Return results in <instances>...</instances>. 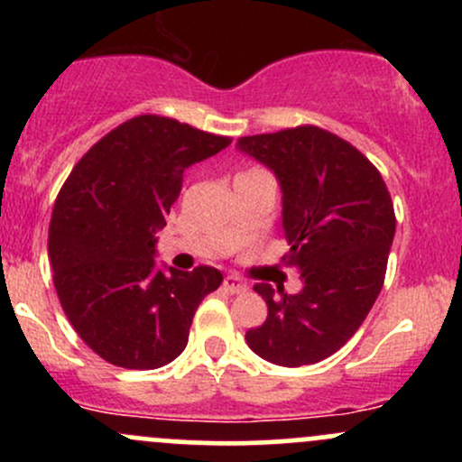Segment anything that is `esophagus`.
Masks as SVG:
<instances>
[{"mask_svg": "<svg viewBox=\"0 0 462 462\" xmlns=\"http://www.w3.org/2000/svg\"><path fill=\"white\" fill-rule=\"evenodd\" d=\"M224 289L227 293H243V291H247V284L241 278H236V275H226Z\"/></svg>", "mask_w": 462, "mask_h": 462, "instance_id": "34e87169", "label": "esophagus"}]
</instances>
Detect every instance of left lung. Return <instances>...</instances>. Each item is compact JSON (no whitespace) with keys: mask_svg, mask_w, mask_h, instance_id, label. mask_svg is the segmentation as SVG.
Segmentation results:
<instances>
[{"mask_svg":"<svg viewBox=\"0 0 462 462\" xmlns=\"http://www.w3.org/2000/svg\"><path fill=\"white\" fill-rule=\"evenodd\" d=\"M241 152L267 164L282 187L286 267H298L300 293L254 286L267 319L245 334L254 354L301 367L341 349L384 284L395 210L378 169L341 136L298 125L238 139Z\"/></svg>","mask_w":462,"mask_h":462,"instance_id":"left-lung-1","label":"left lung"}]
</instances>
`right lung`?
Wrapping results in <instances>:
<instances>
[{"mask_svg": "<svg viewBox=\"0 0 462 462\" xmlns=\"http://www.w3.org/2000/svg\"><path fill=\"white\" fill-rule=\"evenodd\" d=\"M232 143L189 124L139 115L82 156L58 193L50 252L58 300L73 330L106 363L158 369L187 347L193 315L224 275L153 261L184 169Z\"/></svg>", "mask_w": 462, "mask_h": 462, "instance_id": "add662e5", "label": "right lung"}]
</instances>
